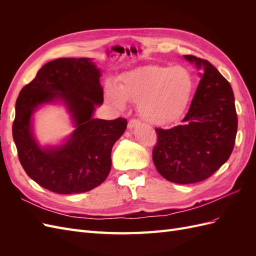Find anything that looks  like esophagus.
<instances>
[{
    "label": "esophagus",
    "instance_id": "obj_1",
    "mask_svg": "<svg viewBox=\"0 0 256 256\" xmlns=\"http://www.w3.org/2000/svg\"><path fill=\"white\" fill-rule=\"evenodd\" d=\"M140 124H141L140 120H130L129 122H128V128H129V129H132V128H134V127L140 125Z\"/></svg>",
    "mask_w": 256,
    "mask_h": 256
}]
</instances>
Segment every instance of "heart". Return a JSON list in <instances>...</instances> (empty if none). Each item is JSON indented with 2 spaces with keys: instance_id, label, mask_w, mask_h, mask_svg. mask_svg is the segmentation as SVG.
I'll use <instances>...</instances> for the list:
<instances>
[{
  "instance_id": "heart-1",
  "label": "heart",
  "mask_w": 256,
  "mask_h": 256,
  "mask_svg": "<svg viewBox=\"0 0 256 256\" xmlns=\"http://www.w3.org/2000/svg\"><path fill=\"white\" fill-rule=\"evenodd\" d=\"M193 88L194 81L187 68L146 65L124 74L116 88L108 85L106 99L118 110L125 109L127 102L138 104L144 120L164 126L184 113Z\"/></svg>"
}]
</instances>
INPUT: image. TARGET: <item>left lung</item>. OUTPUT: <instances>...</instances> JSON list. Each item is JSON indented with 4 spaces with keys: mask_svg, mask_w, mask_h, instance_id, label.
I'll return each instance as SVG.
<instances>
[{
    "mask_svg": "<svg viewBox=\"0 0 256 256\" xmlns=\"http://www.w3.org/2000/svg\"><path fill=\"white\" fill-rule=\"evenodd\" d=\"M184 58L200 72V80L182 125L156 129L158 142L152 161L166 180L188 184L207 180L228 161L238 122L234 92L228 80L208 60Z\"/></svg>",
    "mask_w": 256,
    "mask_h": 256,
    "instance_id": "obj_1",
    "label": "left lung"
}]
</instances>
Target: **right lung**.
<instances>
[{
    "instance_id": "1",
    "label": "right lung",
    "mask_w": 256,
    "mask_h": 256,
    "mask_svg": "<svg viewBox=\"0 0 256 256\" xmlns=\"http://www.w3.org/2000/svg\"><path fill=\"white\" fill-rule=\"evenodd\" d=\"M102 70L92 58H58L38 70L16 102L12 138L26 173L42 188L60 194L86 192L102 184L111 170V152L127 120L94 118L104 102ZM60 102L75 130L62 144L42 146L32 115L44 104Z\"/></svg>"
}]
</instances>
